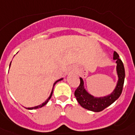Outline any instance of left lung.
Returning a JSON list of instances; mask_svg holds the SVG:
<instances>
[{
    "mask_svg": "<svg viewBox=\"0 0 135 135\" xmlns=\"http://www.w3.org/2000/svg\"><path fill=\"white\" fill-rule=\"evenodd\" d=\"M114 59L115 60L117 64L116 71L118 80L117 82L116 86L114 91L108 96L96 97L89 94L84 88V81L82 78H80V83L79 86L74 92V95L76 100L79 104L84 109L95 112H99L103 110L108 106L112 105L114 101L119 98L123 89L124 82L125 78V70L123 63L120 59H119L118 54L114 51Z\"/></svg>",
    "mask_w": 135,
    "mask_h": 135,
    "instance_id": "left-lung-1",
    "label": "left lung"
}]
</instances>
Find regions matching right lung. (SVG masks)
<instances>
[{
    "instance_id": "add662e5",
    "label": "right lung",
    "mask_w": 135,
    "mask_h": 135,
    "mask_svg": "<svg viewBox=\"0 0 135 135\" xmlns=\"http://www.w3.org/2000/svg\"><path fill=\"white\" fill-rule=\"evenodd\" d=\"M10 65H11V64H10ZM9 68H10V67H9ZM61 80H63V78H61V79L58 80H57V81H56L55 82V83H54V84H53V89H52V91H51V95H50L49 97V98L47 99H46V101H45V102H44L43 103H42L41 105H37V106H36V107H33V108H26V109H38V108H42V107H43L44 105H46V103H48V101H49V99H51V96H52V94H53V88H54V86H55V84H56V83H57V82H59V81Z\"/></svg>"
}]
</instances>
